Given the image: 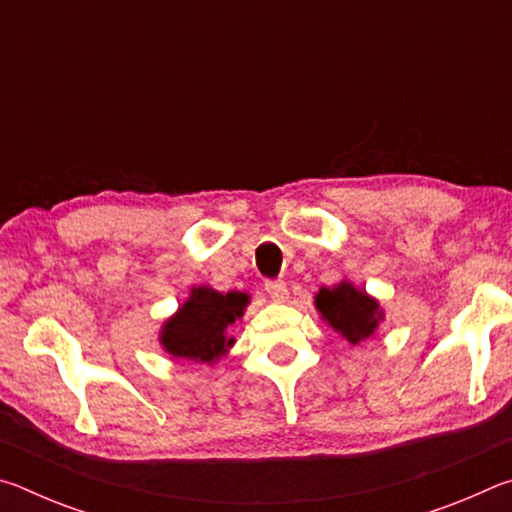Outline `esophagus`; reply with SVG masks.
I'll use <instances>...</instances> for the list:
<instances>
[{
	"label": "esophagus",
	"mask_w": 512,
	"mask_h": 512,
	"mask_svg": "<svg viewBox=\"0 0 512 512\" xmlns=\"http://www.w3.org/2000/svg\"><path fill=\"white\" fill-rule=\"evenodd\" d=\"M264 287H266V293H268V296H271L273 302H284V300L289 298V289H287V284H284L282 280H268Z\"/></svg>",
	"instance_id": "obj_1"
}]
</instances>
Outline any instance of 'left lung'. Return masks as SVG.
I'll use <instances>...</instances> for the list:
<instances>
[{
  "label": "left lung",
  "instance_id": "8db88e82",
  "mask_svg": "<svg viewBox=\"0 0 512 512\" xmlns=\"http://www.w3.org/2000/svg\"><path fill=\"white\" fill-rule=\"evenodd\" d=\"M314 300L320 318L352 345L375 336L384 320L379 300L354 287L350 280H343L334 287H323Z\"/></svg>",
  "mask_w": 512,
  "mask_h": 512
}]
</instances>
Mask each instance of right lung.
Returning <instances> with one entry per match:
<instances>
[{
	"label": "right lung",
	"mask_w": 512,
	"mask_h": 512,
	"mask_svg": "<svg viewBox=\"0 0 512 512\" xmlns=\"http://www.w3.org/2000/svg\"><path fill=\"white\" fill-rule=\"evenodd\" d=\"M250 296L241 291L194 287L176 314L160 327V345L173 359L216 363L228 354L235 339L228 327L244 316Z\"/></svg>",
	"instance_id": "1"
}]
</instances>
